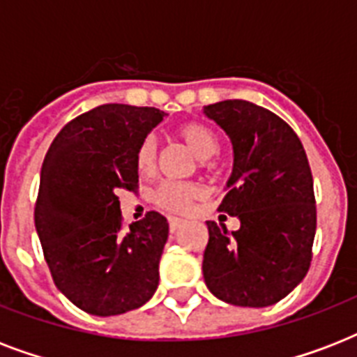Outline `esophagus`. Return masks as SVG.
I'll list each match as a JSON object with an SVG mask.
<instances>
[{"mask_svg":"<svg viewBox=\"0 0 357 357\" xmlns=\"http://www.w3.org/2000/svg\"><path fill=\"white\" fill-rule=\"evenodd\" d=\"M168 224H170V234H174V231H176V229H178L181 224H183V220L178 217H170L168 218Z\"/></svg>","mask_w":357,"mask_h":357,"instance_id":"34e87169","label":"esophagus"}]
</instances>
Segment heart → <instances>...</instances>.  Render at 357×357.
Here are the masks:
<instances>
[{
  "mask_svg": "<svg viewBox=\"0 0 357 357\" xmlns=\"http://www.w3.org/2000/svg\"><path fill=\"white\" fill-rule=\"evenodd\" d=\"M176 135L195 151L196 157L202 161H207L218 153L220 142L213 129L200 122H187L176 129ZM157 161V142L153 137H146L140 142L135 162L139 172H151ZM196 189L192 185L176 183V181H165L157 187L155 202L168 211H185L189 206V200L195 196Z\"/></svg>",
  "mask_w": 357,
  "mask_h": 357,
  "instance_id": "obj_1",
  "label": "heart"
}]
</instances>
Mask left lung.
Masks as SVG:
<instances>
[{
    "label": "left lung",
    "mask_w": 357,
    "mask_h": 357,
    "mask_svg": "<svg viewBox=\"0 0 357 357\" xmlns=\"http://www.w3.org/2000/svg\"><path fill=\"white\" fill-rule=\"evenodd\" d=\"M204 114L231 140L234 168L218 211L241 222L237 231L206 222L204 280L222 302L266 307L310 268L317 229L310 162L296 133L268 109L226 100L206 105Z\"/></svg>",
    "instance_id": "obj_1"
}]
</instances>
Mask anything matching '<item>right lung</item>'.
Segmentation results:
<instances>
[{"instance_id":"right-lung-1","label":"right lung","mask_w":357,"mask_h":357,"mask_svg":"<svg viewBox=\"0 0 357 357\" xmlns=\"http://www.w3.org/2000/svg\"><path fill=\"white\" fill-rule=\"evenodd\" d=\"M167 113L107 103L64 126L40 170L35 228L57 289L96 317L122 315L153 296L168 222L150 211L122 231L120 189L139 183L135 155Z\"/></svg>"}]
</instances>
